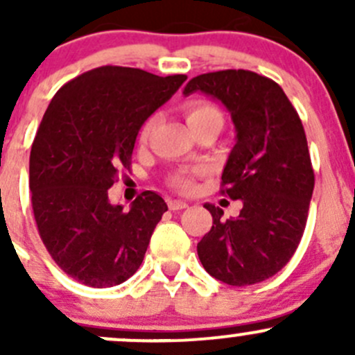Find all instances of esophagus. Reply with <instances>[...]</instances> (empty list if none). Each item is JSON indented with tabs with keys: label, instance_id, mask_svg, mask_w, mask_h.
Instances as JSON below:
<instances>
[{
	"label": "esophagus",
	"instance_id": "esophagus-1",
	"mask_svg": "<svg viewBox=\"0 0 355 355\" xmlns=\"http://www.w3.org/2000/svg\"><path fill=\"white\" fill-rule=\"evenodd\" d=\"M189 204L185 202V200H180V199H170L168 200V207H170L171 211H180V209H185Z\"/></svg>",
	"mask_w": 355,
	"mask_h": 355
}]
</instances>
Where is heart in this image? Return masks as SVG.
I'll list each match as a JSON object with an SVG mask.
<instances>
[{"label":"heart","mask_w":355,"mask_h":355,"mask_svg":"<svg viewBox=\"0 0 355 355\" xmlns=\"http://www.w3.org/2000/svg\"><path fill=\"white\" fill-rule=\"evenodd\" d=\"M185 116H187V121L189 125H191V128H196L204 123H209V121H218V123L223 125V114H221V111L218 110L213 103H207V101L191 103V105L185 108ZM155 123H156V118L153 116L149 118V120H146V123L142 125L141 135H139L142 142L149 137L151 130L155 128ZM170 184L173 185L177 191L189 192L192 189V177L189 173H185V171H178V173H175L173 177H171Z\"/></svg>","instance_id":"obj_1"}]
</instances>
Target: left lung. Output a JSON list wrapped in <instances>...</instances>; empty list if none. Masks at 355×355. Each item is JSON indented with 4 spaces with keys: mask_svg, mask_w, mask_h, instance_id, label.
I'll return each mask as SVG.
<instances>
[{
    "mask_svg": "<svg viewBox=\"0 0 355 355\" xmlns=\"http://www.w3.org/2000/svg\"><path fill=\"white\" fill-rule=\"evenodd\" d=\"M204 92L230 111L237 142L221 175V194L244 202L237 218L204 204L213 227L200 239L204 270L232 287L277 275L302 239L314 171L302 121L284 89L249 70H220L192 78L184 94Z\"/></svg>",
    "mask_w": 355,
    "mask_h": 355,
    "instance_id": "obj_1",
    "label": "left lung"
}]
</instances>
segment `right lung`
Returning a JSON list of instances; mask_svg holds the SVG:
<instances>
[{
    "label": "right lung",
    "instance_id": "1",
    "mask_svg": "<svg viewBox=\"0 0 355 355\" xmlns=\"http://www.w3.org/2000/svg\"><path fill=\"white\" fill-rule=\"evenodd\" d=\"M185 80L106 65L67 82L49 103L32 142L28 187L42 244L73 280L113 287L142 264L166 202L146 191L125 211L108 189L120 168L130 170L142 123Z\"/></svg>",
    "mask_w": 355,
    "mask_h": 355
}]
</instances>
